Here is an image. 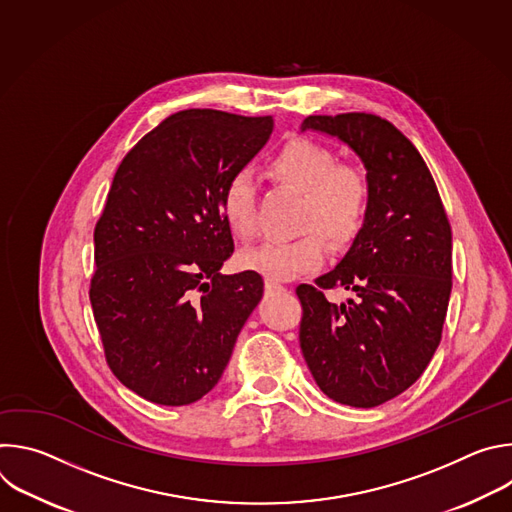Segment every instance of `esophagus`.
I'll return each instance as SVG.
<instances>
[{
    "mask_svg": "<svg viewBox=\"0 0 512 512\" xmlns=\"http://www.w3.org/2000/svg\"><path fill=\"white\" fill-rule=\"evenodd\" d=\"M265 289H267V291H283L285 287H283L281 283L273 281V279H265Z\"/></svg>",
    "mask_w": 512,
    "mask_h": 512,
    "instance_id": "34e87169",
    "label": "esophagus"
}]
</instances>
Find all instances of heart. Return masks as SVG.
<instances>
[{
	"label": "heart",
	"instance_id": "heart-1",
	"mask_svg": "<svg viewBox=\"0 0 512 512\" xmlns=\"http://www.w3.org/2000/svg\"><path fill=\"white\" fill-rule=\"evenodd\" d=\"M267 172L279 184L304 192L300 210V237L289 241H267L241 253L245 269L257 271L273 281L291 279L322 265L326 257L323 231L334 243L350 241L367 221L371 186L356 166L340 164L328 145L296 137L285 141L271 156ZM257 188L249 172L241 170L227 178L218 208L229 231L249 239L255 231Z\"/></svg>",
	"mask_w": 512,
	"mask_h": 512
}]
</instances>
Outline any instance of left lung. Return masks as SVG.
I'll return each mask as SVG.
<instances>
[{
  "label": "left lung",
  "instance_id": "1",
  "mask_svg": "<svg viewBox=\"0 0 512 512\" xmlns=\"http://www.w3.org/2000/svg\"><path fill=\"white\" fill-rule=\"evenodd\" d=\"M302 129L336 135L367 168L371 204L350 251L302 283L300 346L318 387L350 407H377L425 371L448 314L452 227L415 145L373 113L310 115ZM355 291L344 305L328 288Z\"/></svg>",
  "mask_w": 512,
  "mask_h": 512
}]
</instances>
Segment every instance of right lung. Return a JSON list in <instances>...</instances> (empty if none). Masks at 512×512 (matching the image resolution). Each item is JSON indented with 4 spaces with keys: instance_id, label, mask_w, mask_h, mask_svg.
Wrapping results in <instances>:
<instances>
[{
    "instance_id": "obj_1",
    "label": "right lung",
    "mask_w": 512,
    "mask_h": 512,
    "mask_svg": "<svg viewBox=\"0 0 512 512\" xmlns=\"http://www.w3.org/2000/svg\"><path fill=\"white\" fill-rule=\"evenodd\" d=\"M271 129V115L186 109L145 133L115 172L89 298L111 373L143 399L204 397L263 296L257 271L218 273L235 251L218 194Z\"/></svg>"
}]
</instances>
